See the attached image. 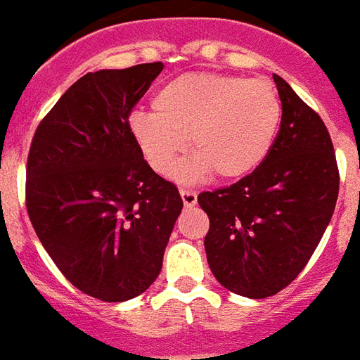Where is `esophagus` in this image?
<instances>
[{
    "instance_id": "1",
    "label": "esophagus",
    "mask_w": 360,
    "mask_h": 360,
    "mask_svg": "<svg viewBox=\"0 0 360 360\" xmlns=\"http://www.w3.org/2000/svg\"><path fill=\"white\" fill-rule=\"evenodd\" d=\"M181 198H183V203L185 207H194L198 203V194L194 191H186V188H181L179 191Z\"/></svg>"
}]
</instances>
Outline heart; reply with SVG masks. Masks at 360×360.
Returning <instances> with one entry per match:
<instances>
[{"mask_svg": "<svg viewBox=\"0 0 360 360\" xmlns=\"http://www.w3.org/2000/svg\"><path fill=\"white\" fill-rule=\"evenodd\" d=\"M151 106L153 114L130 115V138L166 177L191 146L194 155L175 174L181 183H200L213 172L222 179L254 172L267 158L282 117L267 82L219 72L175 76L155 91Z\"/></svg>", "mask_w": 360, "mask_h": 360, "instance_id": "heart-1", "label": "heart"}]
</instances>
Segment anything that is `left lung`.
<instances>
[{"label": "left lung", "instance_id": "left-lung-1", "mask_svg": "<svg viewBox=\"0 0 360 360\" xmlns=\"http://www.w3.org/2000/svg\"><path fill=\"white\" fill-rule=\"evenodd\" d=\"M282 121L267 158L231 186L198 196L209 217L214 278L248 299L276 295L301 273L335 213L340 175L329 130L278 75Z\"/></svg>", "mask_w": 360, "mask_h": 360}]
</instances>
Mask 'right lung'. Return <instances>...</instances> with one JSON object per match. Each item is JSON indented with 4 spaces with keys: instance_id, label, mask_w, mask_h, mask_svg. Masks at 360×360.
<instances>
[{
    "instance_id": "right-lung-1",
    "label": "right lung",
    "mask_w": 360,
    "mask_h": 360,
    "mask_svg": "<svg viewBox=\"0 0 360 360\" xmlns=\"http://www.w3.org/2000/svg\"><path fill=\"white\" fill-rule=\"evenodd\" d=\"M164 65L87 72L39 123L25 169V207L70 284L106 302L157 280L183 200L130 138L129 115Z\"/></svg>"
}]
</instances>
